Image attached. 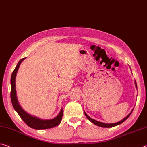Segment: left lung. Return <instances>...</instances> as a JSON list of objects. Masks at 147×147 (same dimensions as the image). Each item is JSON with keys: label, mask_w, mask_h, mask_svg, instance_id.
Listing matches in <instances>:
<instances>
[{"label": "left lung", "mask_w": 147, "mask_h": 147, "mask_svg": "<svg viewBox=\"0 0 147 147\" xmlns=\"http://www.w3.org/2000/svg\"><path fill=\"white\" fill-rule=\"evenodd\" d=\"M135 85H136V87L137 89V83H136V81H135ZM134 109H132V111H131V113H130L129 115H128L127 116H125V117L124 118H123V119L122 120H120V122H116V123H112V124H106V123H103V122H98V121L95 120H94L92 119V118H91L89 116H88L87 114L86 113L85 111L84 112V114H85V116H86V118H88V120H89L91 122L93 123V124L97 125V126H99V127H115V126H116V125H119L120 124H122V123H123L124 122V121L127 119V118H128V117L131 115V114L132 113V111Z\"/></svg>", "instance_id": "obj_1"}]
</instances>
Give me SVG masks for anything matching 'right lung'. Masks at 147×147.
I'll list each match as a JSON object with an SVG mask.
<instances>
[{"mask_svg": "<svg viewBox=\"0 0 147 147\" xmlns=\"http://www.w3.org/2000/svg\"><path fill=\"white\" fill-rule=\"evenodd\" d=\"M25 59L23 58L18 62V63L16 66L14 71H13L12 74L11 76V101L12 105L13 107V109H15V111L17 112L18 115L21 117V118L24 121V122L28 126L30 127L33 128L35 129H49V128H52L60 124V122H61L62 117H63V111L61 108V111L59 112V113L58 114V115L52 119H49V120H43L41 118H39L36 116H32L29 115V113H27L25 110H23V109L20 105L18 100L17 94H16V75H17V73L19 69V67L20 66L22 62Z\"/></svg>", "mask_w": 147, "mask_h": 147, "instance_id": "obj_1", "label": "right lung"}]
</instances>
